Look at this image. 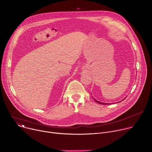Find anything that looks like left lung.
<instances>
[{
	"label": "left lung",
	"mask_w": 152,
	"mask_h": 152,
	"mask_svg": "<svg viewBox=\"0 0 152 152\" xmlns=\"http://www.w3.org/2000/svg\"><path fill=\"white\" fill-rule=\"evenodd\" d=\"M93 99L94 100V101H95L96 102H97V103H100V104H110V103H103V102H99L98 100H97L96 99H94V98H93ZM124 99H123V100H124ZM123 100H122V101H123Z\"/></svg>",
	"instance_id": "obj_1"
}]
</instances>
